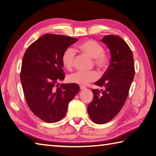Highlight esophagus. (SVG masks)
I'll return each instance as SVG.
<instances>
[{
  "label": "esophagus",
  "mask_w": 156,
  "mask_h": 156,
  "mask_svg": "<svg viewBox=\"0 0 156 156\" xmlns=\"http://www.w3.org/2000/svg\"><path fill=\"white\" fill-rule=\"evenodd\" d=\"M85 89H86V87L83 86V85H81V86H80V90H85Z\"/></svg>",
  "instance_id": "obj_1"
}]
</instances>
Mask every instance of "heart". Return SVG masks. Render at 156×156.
Wrapping results in <instances>:
<instances>
[{"instance_id": "b5f03b06", "label": "heart", "mask_w": 156, "mask_h": 156, "mask_svg": "<svg viewBox=\"0 0 156 156\" xmlns=\"http://www.w3.org/2000/svg\"><path fill=\"white\" fill-rule=\"evenodd\" d=\"M77 48L91 58H94V64L101 69H105L109 64V58L104 53V48L100 43L94 40H88L77 46ZM75 52L73 48L69 47L65 50L62 55V63L65 67L71 70L74 65ZM98 73L91 71L90 72L77 71L68 76V81L72 83L86 85L88 83L97 80Z\"/></svg>"}]
</instances>
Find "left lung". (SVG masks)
<instances>
[{"instance_id": "obj_1", "label": "left lung", "mask_w": 156, "mask_h": 156, "mask_svg": "<svg viewBox=\"0 0 156 156\" xmlns=\"http://www.w3.org/2000/svg\"><path fill=\"white\" fill-rule=\"evenodd\" d=\"M101 42L110 52V62L100 80L95 85L103 90H92L94 98L87 111L92 121L105 124L115 117L126 100L135 75V65L131 48L118 36H105Z\"/></svg>"}]
</instances>
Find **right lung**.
I'll return each mask as SVG.
<instances>
[{
  "label": "right lung",
  "instance_id": "add662e5",
  "mask_svg": "<svg viewBox=\"0 0 156 156\" xmlns=\"http://www.w3.org/2000/svg\"><path fill=\"white\" fill-rule=\"evenodd\" d=\"M77 38L45 34L25 51L20 73L25 101L35 115L52 123L65 116L69 103L79 91V85H56L65 79L62 55Z\"/></svg>",
  "mask_w": 156,
  "mask_h": 156
}]
</instances>
